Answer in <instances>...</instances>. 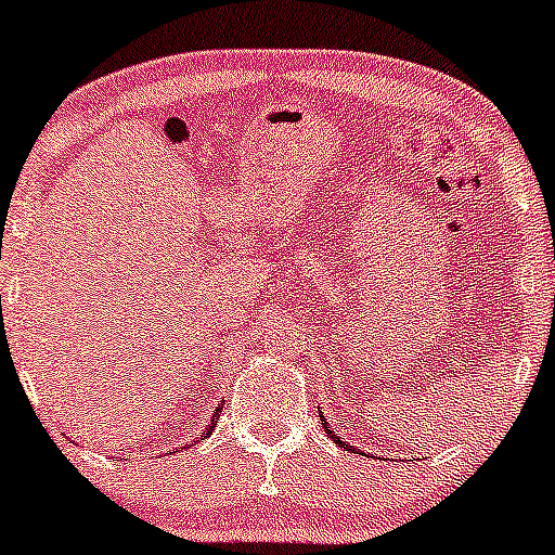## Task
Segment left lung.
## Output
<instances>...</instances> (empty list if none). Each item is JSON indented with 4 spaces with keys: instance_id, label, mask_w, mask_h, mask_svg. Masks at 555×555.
Returning a JSON list of instances; mask_svg holds the SVG:
<instances>
[{
    "instance_id": "obj_1",
    "label": "left lung",
    "mask_w": 555,
    "mask_h": 555,
    "mask_svg": "<svg viewBox=\"0 0 555 555\" xmlns=\"http://www.w3.org/2000/svg\"><path fill=\"white\" fill-rule=\"evenodd\" d=\"M323 428H325V434H327V437H331V439H333V442H336V444H341V447H347V450H349V444H344V442H341V439H338V437H336V434H333V431H331V426H327V423H325V418H323ZM351 450H354V447H351Z\"/></svg>"
}]
</instances>
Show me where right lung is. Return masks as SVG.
I'll return each mask as SVG.
<instances>
[{"label":"right lung","instance_id":"right-lung-1","mask_svg":"<svg viewBox=\"0 0 555 555\" xmlns=\"http://www.w3.org/2000/svg\"><path fill=\"white\" fill-rule=\"evenodd\" d=\"M219 413H222V408H217V415H214L211 426H208V428H206V434H211V431H214V426H217V421H219Z\"/></svg>","mask_w":555,"mask_h":555}]
</instances>
